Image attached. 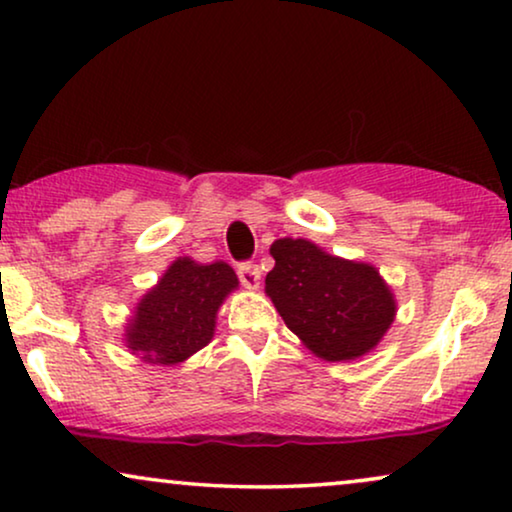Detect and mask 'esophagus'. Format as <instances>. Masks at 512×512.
<instances>
[{
    "instance_id": "obj_1",
    "label": "esophagus",
    "mask_w": 512,
    "mask_h": 512,
    "mask_svg": "<svg viewBox=\"0 0 512 512\" xmlns=\"http://www.w3.org/2000/svg\"><path fill=\"white\" fill-rule=\"evenodd\" d=\"M236 273H239V280L248 287V290H255V287H259V269H257V264L241 262L239 266H236Z\"/></svg>"
}]
</instances>
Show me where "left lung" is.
<instances>
[{
    "instance_id": "1",
    "label": "left lung",
    "mask_w": 512,
    "mask_h": 512,
    "mask_svg": "<svg viewBox=\"0 0 512 512\" xmlns=\"http://www.w3.org/2000/svg\"><path fill=\"white\" fill-rule=\"evenodd\" d=\"M271 255L266 294L308 350L345 362L376 348L397 306L373 266L327 255L304 239H278Z\"/></svg>"
}]
</instances>
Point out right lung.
<instances>
[{
    "mask_svg": "<svg viewBox=\"0 0 512 512\" xmlns=\"http://www.w3.org/2000/svg\"><path fill=\"white\" fill-rule=\"evenodd\" d=\"M236 285L239 278L225 262L176 259L136 308L125 334L129 348L153 364L183 362L211 341L215 313Z\"/></svg>",
    "mask_w": 512,
    "mask_h": 512,
    "instance_id": "right-lung-1",
    "label": "right lung"
}]
</instances>
